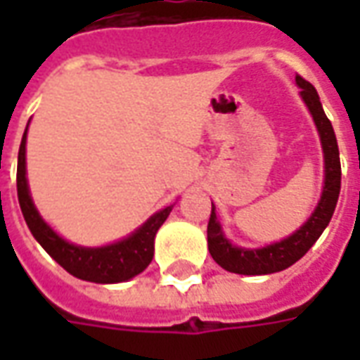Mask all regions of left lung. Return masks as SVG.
<instances>
[{
    "mask_svg": "<svg viewBox=\"0 0 360 360\" xmlns=\"http://www.w3.org/2000/svg\"><path fill=\"white\" fill-rule=\"evenodd\" d=\"M295 82L301 89L302 102L307 103L310 115L314 119L318 134H320V144H322V152H324L322 195H320L314 212L310 214V218L297 231H293L281 241L271 243L260 249H245V247H237L229 241L224 235L221 224L216 216V208L212 204L210 221H208V250H210L212 258L227 271L241 274V276H266V274L281 271L293 266L318 241V237L330 224L333 210H335L341 188L340 150H338L335 133H333L330 119L326 117L316 89L299 75L295 77Z\"/></svg>",
    "mask_w": 360,
    "mask_h": 360,
    "instance_id": "1",
    "label": "left lung"
}]
</instances>
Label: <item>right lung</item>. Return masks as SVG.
Masks as SVG:
<instances>
[{"instance_id":"obj_1","label":"right lung","mask_w":360,"mask_h":360,"mask_svg":"<svg viewBox=\"0 0 360 360\" xmlns=\"http://www.w3.org/2000/svg\"><path fill=\"white\" fill-rule=\"evenodd\" d=\"M27 133L28 125L19 148L17 195L28 229L34 235L36 241L42 245L44 250L71 276L94 283H121L146 270V266L152 262L154 257V239L158 229L167 219L173 204L150 216L139 229H134L133 233L127 235L121 241L110 243L103 247H81L69 243L44 221L32 202L27 181Z\"/></svg>"}]
</instances>
